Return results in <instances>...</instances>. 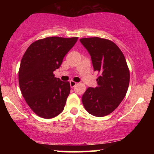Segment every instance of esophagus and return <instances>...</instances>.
Segmentation results:
<instances>
[{
	"mask_svg": "<svg viewBox=\"0 0 154 154\" xmlns=\"http://www.w3.org/2000/svg\"><path fill=\"white\" fill-rule=\"evenodd\" d=\"M69 84H70V86H71V88H74L76 85H77V82H74V81H70Z\"/></svg>",
	"mask_w": 154,
	"mask_h": 154,
	"instance_id": "34e87169",
	"label": "esophagus"
}]
</instances>
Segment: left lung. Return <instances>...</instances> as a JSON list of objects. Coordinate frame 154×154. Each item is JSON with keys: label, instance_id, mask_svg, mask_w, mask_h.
<instances>
[{"label": "left lung", "instance_id": "1", "mask_svg": "<svg viewBox=\"0 0 154 154\" xmlns=\"http://www.w3.org/2000/svg\"><path fill=\"white\" fill-rule=\"evenodd\" d=\"M91 56L94 71L98 72V86L88 88L82 101L88 113L95 116L109 115L126 95L130 70L119 48L107 39L93 37L79 40Z\"/></svg>", "mask_w": 154, "mask_h": 154}]
</instances>
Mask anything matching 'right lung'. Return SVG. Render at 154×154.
Returning a JSON list of instances; mask_svg holds the SVG:
<instances>
[{
  "label": "right lung",
  "instance_id": "1",
  "mask_svg": "<svg viewBox=\"0 0 154 154\" xmlns=\"http://www.w3.org/2000/svg\"><path fill=\"white\" fill-rule=\"evenodd\" d=\"M78 38L49 37L28 47L21 61L19 84L26 103L37 115L51 119L64 109L70 84L55 77L63 57Z\"/></svg>",
  "mask_w": 154,
  "mask_h": 154
}]
</instances>
